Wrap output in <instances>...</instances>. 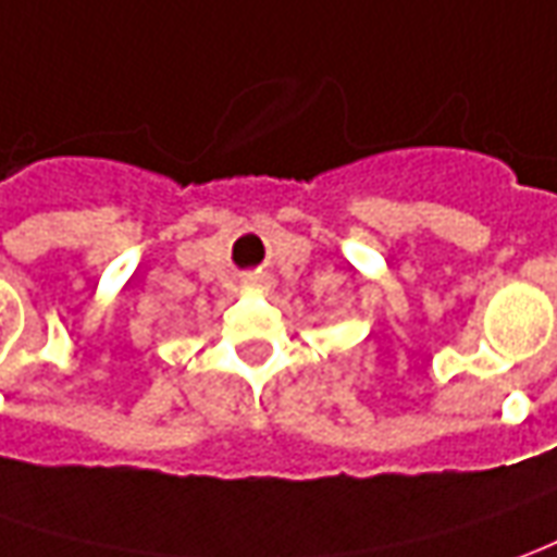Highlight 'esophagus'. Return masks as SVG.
I'll list each match as a JSON object with an SVG mask.
<instances>
[{
    "mask_svg": "<svg viewBox=\"0 0 557 557\" xmlns=\"http://www.w3.org/2000/svg\"><path fill=\"white\" fill-rule=\"evenodd\" d=\"M248 282H251V285H260V278H257V275L255 278H248Z\"/></svg>",
    "mask_w": 557,
    "mask_h": 557,
    "instance_id": "esophagus-1",
    "label": "esophagus"
}]
</instances>
